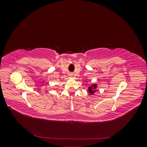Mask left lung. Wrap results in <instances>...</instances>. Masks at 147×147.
Masks as SVG:
<instances>
[{"mask_svg":"<svg viewBox=\"0 0 147 147\" xmlns=\"http://www.w3.org/2000/svg\"><path fill=\"white\" fill-rule=\"evenodd\" d=\"M96 87H97L96 84H92V86H90V87H89V88H88V91H89V92H90V93L91 94H94V91H96V90H94V89L96 88Z\"/></svg>","mask_w":147,"mask_h":147,"instance_id":"left-lung-1","label":"left lung"}]
</instances>
